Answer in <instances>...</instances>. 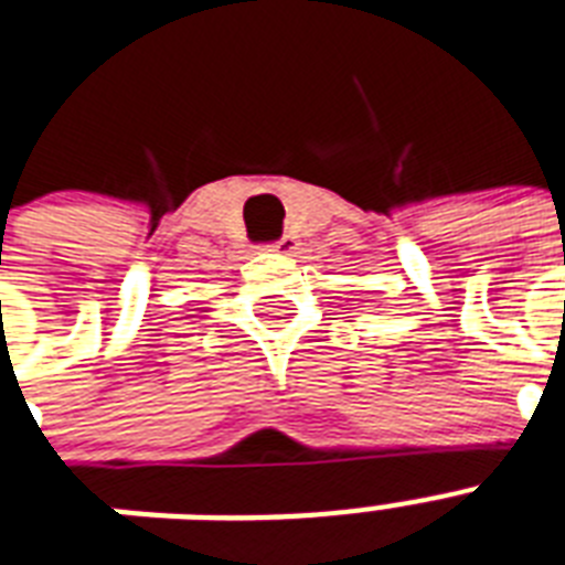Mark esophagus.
Segmentation results:
<instances>
[{
    "mask_svg": "<svg viewBox=\"0 0 565 565\" xmlns=\"http://www.w3.org/2000/svg\"><path fill=\"white\" fill-rule=\"evenodd\" d=\"M265 250L286 253V256H291V253L297 250V238H295V235H282V238H277L274 244H265Z\"/></svg>",
    "mask_w": 565,
    "mask_h": 565,
    "instance_id": "obj_1",
    "label": "esophagus"
}]
</instances>
